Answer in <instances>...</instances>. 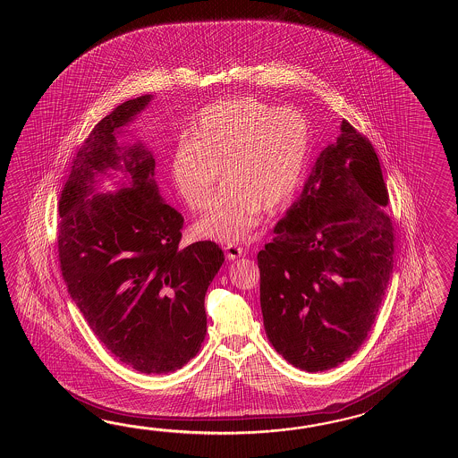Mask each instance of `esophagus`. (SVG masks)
I'll return each instance as SVG.
<instances>
[{
    "instance_id": "obj_1",
    "label": "esophagus",
    "mask_w": 458,
    "mask_h": 458,
    "mask_svg": "<svg viewBox=\"0 0 458 458\" xmlns=\"http://www.w3.org/2000/svg\"><path fill=\"white\" fill-rule=\"evenodd\" d=\"M225 257L229 259V260H237V259H241L243 255L242 247H239V245H225Z\"/></svg>"
}]
</instances>
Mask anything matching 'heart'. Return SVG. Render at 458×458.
<instances>
[{
    "mask_svg": "<svg viewBox=\"0 0 458 458\" xmlns=\"http://www.w3.org/2000/svg\"><path fill=\"white\" fill-rule=\"evenodd\" d=\"M310 152V123L301 111L259 98H239L206 107L193 139L176 142L170 174L191 209L209 205L217 175L225 185L199 221V233L239 243L252 235L262 211L288 205L301 183Z\"/></svg>",
    "mask_w": 458,
    "mask_h": 458,
    "instance_id": "1",
    "label": "heart"
}]
</instances>
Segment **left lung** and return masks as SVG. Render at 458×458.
Listing matches in <instances>:
<instances>
[{
  "label": "left lung",
  "instance_id": "8db88e82",
  "mask_svg": "<svg viewBox=\"0 0 458 458\" xmlns=\"http://www.w3.org/2000/svg\"><path fill=\"white\" fill-rule=\"evenodd\" d=\"M386 206L377 152L344 119L257 255L267 337L293 367L331 370L367 339L393 273Z\"/></svg>",
  "mask_w": 458,
  "mask_h": 458
}]
</instances>
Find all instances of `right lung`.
Returning <instances> with one entry per match:
<instances>
[{
    "instance_id": "obj_1",
    "label": "right lung",
    "mask_w": 458,
    "mask_h": 458,
    "mask_svg": "<svg viewBox=\"0 0 458 458\" xmlns=\"http://www.w3.org/2000/svg\"><path fill=\"white\" fill-rule=\"evenodd\" d=\"M150 99H129L93 127L72 162L57 227L72 300L107 351L147 375L178 370L201 349L206 292L225 262L211 241L180 247L183 216L158 193L152 152L140 140L117 144ZM109 169L130 186L96 194V176Z\"/></svg>"
}]
</instances>
